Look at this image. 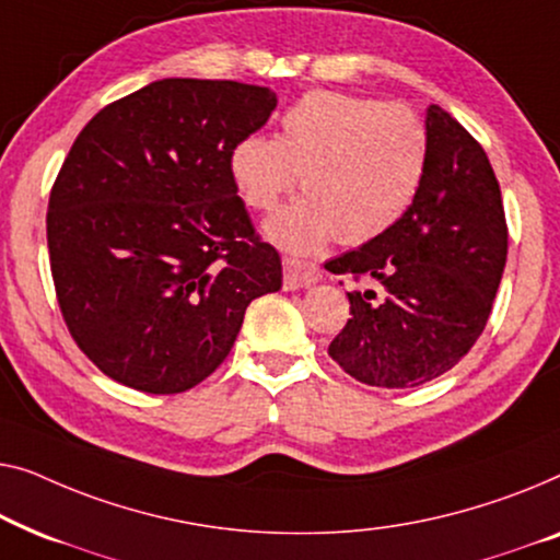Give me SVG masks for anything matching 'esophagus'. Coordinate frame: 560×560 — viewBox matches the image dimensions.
<instances>
[{
    "instance_id": "1",
    "label": "esophagus",
    "mask_w": 560,
    "mask_h": 560,
    "mask_svg": "<svg viewBox=\"0 0 560 560\" xmlns=\"http://www.w3.org/2000/svg\"><path fill=\"white\" fill-rule=\"evenodd\" d=\"M322 279L317 264L304 261V258L283 256V287L287 289H306Z\"/></svg>"
}]
</instances>
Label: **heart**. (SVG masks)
Here are the masks:
<instances>
[{
	"instance_id": "heart-1",
	"label": "heart",
	"mask_w": 560,
	"mask_h": 560,
	"mask_svg": "<svg viewBox=\"0 0 560 560\" xmlns=\"http://www.w3.org/2000/svg\"><path fill=\"white\" fill-rule=\"evenodd\" d=\"M429 167L421 116L381 98L312 91L281 116L279 139L246 133L231 149V177L248 208L271 212L302 185L304 198L266 225L281 248L312 254L340 235L368 243L411 208Z\"/></svg>"
}]
</instances>
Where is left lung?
I'll use <instances>...</instances> for the list:
<instances>
[{
    "instance_id": "left-lung-1",
    "label": "left lung",
    "mask_w": 560,
    "mask_h": 560,
    "mask_svg": "<svg viewBox=\"0 0 560 560\" xmlns=\"http://www.w3.org/2000/svg\"><path fill=\"white\" fill-rule=\"evenodd\" d=\"M429 167L390 231L327 261V271L381 283L350 291L329 342L345 373L375 388H413L454 368L490 319L508 261L500 183L485 149L444 108L429 106Z\"/></svg>"
}]
</instances>
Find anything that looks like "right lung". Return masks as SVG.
Segmentation results:
<instances>
[{
    "instance_id": "obj_1",
    "label": "right lung",
    "mask_w": 560,
    "mask_h": 560,
    "mask_svg": "<svg viewBox=\"0 0 560 560\" xmlns=\"http://www.w3.org/2000/svg\"><path fill=\"white\" fill-rule=\"evenodd\" d=\"M277 108L238 81L164 78L93 116L55 177L47 248L62 319L101 373L167 396L228 358L281 258L250 223L231 149Z\"/></svg>"
}]
</instances>
